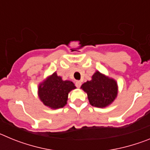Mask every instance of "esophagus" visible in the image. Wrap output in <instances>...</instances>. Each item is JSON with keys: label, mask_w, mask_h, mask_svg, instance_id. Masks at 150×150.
Returning <instances> with one entry per match:
<instances>
[{"label": "esophagus", "mask_w": 150, "mask_h": 150, "mask_svg": "<svg viewBox=\"0 0 150 150\" xmlns=\"http://www.w3.org/2000/svg\"><path fill=\"white\" fill-rule=\"evenodd\" d=\"M76 86L77 87V88H79V87L81 86L82 85V82L81 81H79V80H77V81H76Z\"/></svg>", "instance_id": "obj_1"}]
</instances>
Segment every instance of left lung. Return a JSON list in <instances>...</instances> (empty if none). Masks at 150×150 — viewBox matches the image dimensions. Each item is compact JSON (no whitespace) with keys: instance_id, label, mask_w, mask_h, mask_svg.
I'll list each match as a JSON object with an SVG mask.
<instances>
[{"instance_id":"8db88e82","label":"left lung","mask_w":150,"mask_h":150,"mask_svg":"<svg viewBox=\"0 0 150 150\" xmlns=\"http://www.w3.org/2000/svg\"><path fill=\"white\" fill-rule=\"evenodd\" d=\"M81 88L87 94L90 104L99 108L110 105L118 95L116 80L98 71L92 75L90 81L82 85Z\"/></svg>"}]
</instances>
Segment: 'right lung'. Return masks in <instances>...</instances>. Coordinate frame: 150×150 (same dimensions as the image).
I'll list each match as a JSON object with an SVG mask.
<instances>
[{
	"instance_id": "1",
	"label": "right lung",
	"mask_w": 150,
	"mask_h": 150,
	"mask_svg": "<svg viewBox=\"0 0 150 150\" xmlns=\"http://www.w3.org/2000/svg\"><path fill=\"white\" fill-rule=\"evenodd\" d=\"M76 86L70 80H63L56 72L47 76L38 86V97L51 109H59L67 104L68 94Z\"/></svg>"
}]
</instances>
